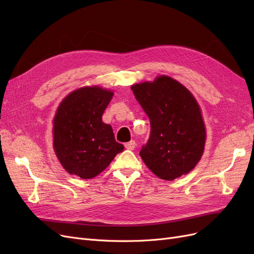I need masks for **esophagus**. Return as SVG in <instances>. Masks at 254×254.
Instances as JSON below:
<instances>
[{"instance_id": "34e87169", "label": "esophagus", "mask_w": 254, "mask_h": 254, "mask_svg": "<svg viewBox=\"0 0 254 254\" xmlns=\"http://www.w3.org/2000/svg\"><path fill=\"white\" fill-rule=\"evenodd\" d=\"M135 142L132 140V141H130V142H128V143H126L125 144V147H126V149H128V150H133L134 148H135Z\"/></svg>"}]
</instances>
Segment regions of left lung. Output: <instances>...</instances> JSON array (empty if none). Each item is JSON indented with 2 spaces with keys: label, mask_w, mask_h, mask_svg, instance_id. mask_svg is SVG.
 Instances as JSON below:
<instances>
[{
  "label": "left lung",
  "mask_w": 254,
  "mask_h": 254,
  "mask_svg": "<svg viewBox=\"0 0 254 254\" xmlns=\"http://www.w3.org/2000/svg\"><path fill=\"white\" fill-rule=\"evenodd\" d=\"M131 90L150 122L149 139L140 151L146 166L167 181L190 173L205 143L204 123L194 96L168 76L136 83Z\"/></svg>",
  "instance_id": "8db88e82"
}]
</instances>
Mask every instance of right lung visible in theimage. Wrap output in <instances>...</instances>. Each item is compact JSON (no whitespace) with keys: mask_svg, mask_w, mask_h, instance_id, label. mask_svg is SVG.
Segmentation results:
<instances>
[{"mask_svg":"<svg viewBox=\"0 0 254 254\" xmlns=\"http://www.w3.org/2000/svg\"><path fill=\"white\" fill-rule=\"evenodd\" d=\"M113 92L84 87L68 94L54 119V150L64 170L81 179L102 173L124 146L102 121Z\"/></svg>","mask_w":254,"mask_h":254,"instance_id":"add662e5","label":"right lung"}]
</instances>
